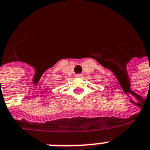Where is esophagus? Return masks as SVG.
<instances>
[{
  "instance_id": "esophagus-1",
  "label": "esophagus",
  "mask_w": 150,
  "mask_h": 150,
  "mask_svg": "<svg viewBox=\"0 0 150 150\" xmlns=\"http://www.w3.org/2000/svg\"><path fill=\"white\" fill-rule=\"evenodd\" d=\"M76 77H77V78H81L83 76V74H76Z\"/></svg>"
}]
</instances>
